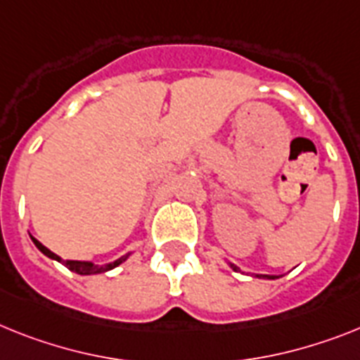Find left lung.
I'll use <instances>...</instances> for the list:
<instances>
[{
    "label": "left lung",
    "instance_id": "left-lung-1",
    "mask_svg": "<svg viewBox=\"0 0 360 360\" xmlns=\"http://www.w3.org/2000/svg\"><path fill=\"white\" fill-rule=\"evenodd\" d=\"M232 269H234V271H236V267H234V265H232ZM265 278H278V276H265Z\"/></svg>",
    "mask_w": 360,
    "mask_h": 360
}]
</instances>
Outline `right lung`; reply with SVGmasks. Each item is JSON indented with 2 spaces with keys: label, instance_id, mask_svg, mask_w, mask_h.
<instances>
[{
  "label": "right lung",
  "instance_id": "add662e5",
  "mask_svg": "<svg viewBox=\"0 0 360 360\" xmlns=\"http://www.w3.org/2000/svg\"><path fill=\"white\" fill-rule=\"evenodd\" d=\"M32 241H34V245L38 247V249H40L45 256H49V258H53V259H58V262H62V264L65 265L69 271H72V273H78V274L104 273V271H110V269L117 267V265L122 264L124 259H126V258H119V259H115L113 264H108V265H95V264H91V262H78V259H62L58 255H54L53 250H49L45 245H41L40 241L36 240V238H32Z\"/></svg>",
  "mask_w": 360,
  "mask_h": 360
}]
</instances>
